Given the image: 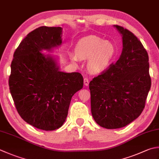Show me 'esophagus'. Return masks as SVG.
I'll use <instances>...</instances> for the list:
<instances>
[{"label":"esophagus","instance_id":"34e87169","mask_svg":"<svg viewBox=\"0 0 159 159\" xmlns=\"http://www.w3.org/2000/svg\"><path fill=\"white\" fill-rule=\"evenodd\" d=\"M84 84H85V86H88L89 85V80L88 78H85L84 79Z\"/></svg>","mask_w":159,"mask_h":159}]
</instances>
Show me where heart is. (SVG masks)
I'll list each match as a JSON object with an SVG mask.
<instances>
[{"label":"heart","mask_w":159,"mask_h":159,"mask_svg":"<svg viewBox=\"0 0 159 159\" xmlns=\"http://www.w3.org/2000/svg\"><path fill=\"white\" fill-rule=\"evenodd\" d=\"M116 53L112 43L100 37L89 36L80 39L75 48L76 55H71L72 61L88 59V69L93 74L101 73L110 66Z\"/></svg>","instance_id":"1"}]
</instances>
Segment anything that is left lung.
I'll use <instances>...</instances> for the list:
<instances>
[{
  "label": "left lung",
  "instance_id": "1",
  "mask_svg": "<svg viewBox=\"0 0 159 159\" xmlns=\"http://www.w3.org/2000/svg\"><path fill=\"white\" fill-rule=\"evenodd\" d=\"M122 36L123 50L116 63L90 81L91 111L96 123L121 128L141 115L151 88L149 57L134 34L114 25Z\"/></svg>",
  "mask_w": 159,
  "mask_h": 159
}]
</instances>
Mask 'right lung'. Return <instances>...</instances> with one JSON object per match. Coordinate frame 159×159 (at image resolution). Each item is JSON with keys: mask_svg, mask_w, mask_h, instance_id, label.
<instances>
[{"mask_svg": "<svg viewBox=\"0 0 159 159\" xmlns=\"http://www.w3.org/2000/svg\"><path fill=\"white\" fill-rule=\"evenodd\" d=\"M62 32L61 27L34 30L16 49L11 64L9 86L18 114L45 131L63 125L71 97L83 86L80 73L60 71L57 59L42 54L61 45Z\"/></svg>", "mask_w": 159, "mask_h": 159, "instance_id": "obj_1", "label": "right lung"}]
</instances>
